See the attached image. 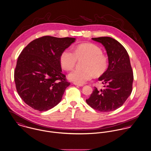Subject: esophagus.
I'll list each match as a JSON object with an SVG mask.
<instances>
[{"label": "esophagus", "mask_w": 151, "mask_h": 151, "mask_svg": "<svg viewBox=\"0 0 151 151\" xmlns=\"http://www.w3.org/2000/svg\"><path fill=\"white\" fill-rule=\"evenodd\" d=\"M75 85H76V86H79V87H82V86H83V84H77V83H74Z\"/></svg>", "instance_id": "1"}]
</instances>
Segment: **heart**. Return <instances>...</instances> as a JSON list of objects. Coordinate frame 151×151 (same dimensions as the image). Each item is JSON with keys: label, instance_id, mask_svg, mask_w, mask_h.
I'll return each instance as SVG.
<instances>
[{"label": "heart", "instance_id": "b5f03b06", "mask_svg": "<svg viewBox=\"0 0 151 151\" xmlns=\"http://www.w3.org/2000/svg\"><path fill=\"white\" fill-rule=\"evenodd\" d=\"M87 59L85 70L76 69L68 75V79L74 83L82 84L93 79L94 74L100 76L108 67V59L102 54L100 47L93 43H84L76 47L75 52L70 49L64 51L60 56V63L63 68L67 70L75 67L78 58Z\"/></svg>", "mask_w": 151, "mask_h": 151}]
</instances>
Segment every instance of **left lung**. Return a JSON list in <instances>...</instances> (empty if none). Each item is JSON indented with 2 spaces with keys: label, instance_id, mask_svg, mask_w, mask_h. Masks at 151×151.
<instances>
[{
  "label": "left lung",
  "instance_id": "1",
  "mask_svg": "<svg viewBox=\"0 0 151 151\" xmlns=\"http://www.w3.org/2000/svg\"><path fill=\"white\" fill-rule=\"evenodd\" d=\"M106 51L108 67L99 78L105 88L99 91L95 87L86 102L100 112H108L117 109L125 102L132 91L133 73L129 55L125 48L110 37H94Z\"/></svg>",
  "mask_w": 151,
  "mask_h": 151
}]
</instances>
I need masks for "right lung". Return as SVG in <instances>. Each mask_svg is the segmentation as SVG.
<instances>
[{"label": "right lung", "instance_id": "obj_1", "mask_svg": "<svg viewBox=\"0 0 151 151\" xmlns=\"http://www.w3.org/2000/svg\"><path fill=\"white\" fill-rule=\"evenodd\" d=\"M75 40L45 36L32 41L19 54L14 71L17 92L34 109L48 111L62 100L70 83L62 73L60 56Z\"/></svg>", "mask_w": 151, "mask_h": 151}]
</instances>
